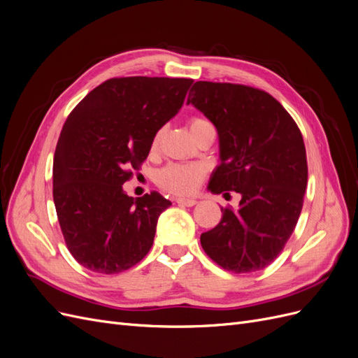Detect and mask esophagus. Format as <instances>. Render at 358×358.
Here are the masks:
<instances>
[{
	"mask_svg": "<svg viewBox=\"0 0 358 358\" xmlns=\"http://www.w3.org/2000/svg\"><path fill=\"white\" fill-rule=\"evenodd\" d=\"M176 203L180 204V206H187V208H192V206L197 204V200H194V199H178Z\"/></svg>",
	"mask_w": 358,
	"mask_h": 358,
	"instance_id": "34e87169",
	"label": "esophagus"
}]
</instances>
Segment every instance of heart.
<instances>
[{
    "instance_id": "obj_1",
    "label": "heart",
    "mask_w": 358,
    "mask_h": 358,
    "mask_svg": "<svg viewBox=\"0 0 358 358\" xmlns=\"http://www.w3.org/2000/svg\"><path fill=\"white\" fill-rule=\"evenodd\" d=\"M206 125H210L208 119L196 116L189 121L191 133L196 134L199 129ZM161 133H157L152 138V150L159 145ZM204 178V167L200 164H183V162H170L157 173V183L167 189L169 192L178 194V196H189L196 192Z\"/></svg>"
}]
</instances>
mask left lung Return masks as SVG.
Here are the masks:
<instances>
[{
  "mask_svg": "<svg viewBox=\"0 0 358 358\" xmlns=\"http://www.w3.org/2000/svg\"><path fill=\"white\" fill-rule=\"evenodd\" d=\"M187 103L220 136L221 164L209 189L242 196L239 209L222 208L220 224L200 236L204 252L229 272L262 270L284 249L303 208L308 161L300 129L282 104L252 86L200 80Z\"/></svg>",
  "mask_w": 358,
  "mask_h": 358,
  "instance_id": "1",
  "label": "left lung"
}]
</instances>
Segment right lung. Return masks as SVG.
I'll use <instances>...</instances> for the list:
<instances>
[{
  "mask_svg": "<svg viewBox=\"0 0 358 358\" xmlns=\"http://www.w3.org/2000/svg\"><path fill=\"white\" fill-rule=\"evenodd\" d=\"M192 82L113 78L69 115L53 158V201L64 241L83 267L121 273L149 252L158 216L171 203L157 191L128 197L122 185L148 158L158 129L179 112Z\"/></svg>",
  "mask_w": 358,
  "mask_h": 358,
  "instance_id": "right-lung-1",
  "label": "right lung"
}]
</instances>
